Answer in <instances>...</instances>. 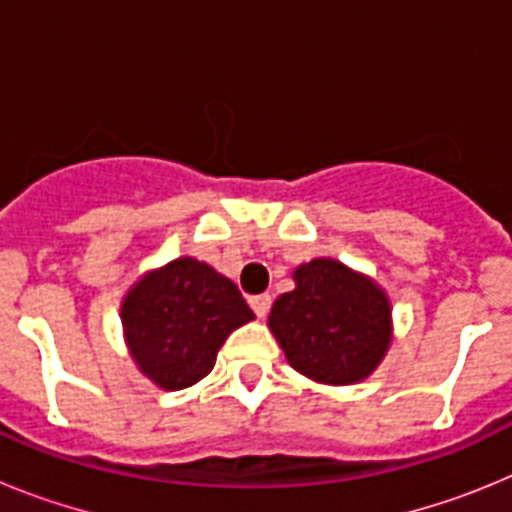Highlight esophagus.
Returning a JSON list of instances; mask_svg holds the SVG:
<instances>
[{"mask_svg":"<svg viewBox=\"0 0 512 512\" xmlns=\"http://www.w3.org/2000/svg\"><path fill=\"white\" fill-rule=\"evenodd\" d=\"M248 305H251V310L259 315V318H264L266 312H269L271 307V295H253L248 297Z\"/></svg>","mask_w":512,"mask_h":512,"instance_id":"esophagus-1","label":"esophagus"}]
</instances>
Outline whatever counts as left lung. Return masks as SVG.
Instances as JSON below:
<instances>
[{"label": "left lung", "instance_id": "8db88e82", "mask_svg": "<svg viewBox=\"0 0 512 512\" xmlns=\"http://www.w3.org/2000/svg\"><path fill=\"white\" fill-rule=\"evenodd\" d=\"M269 328L297 372L315 382L354 384L374 372L390 346V302L374 282L333 259L295 271Z\"/></svg>", "mask_w": 512, "mask_h": 512}]
</instances>
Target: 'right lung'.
<instances>
[{"mask_svg":"<svg viewBox=\"0 0 512 512\" xmlns=\"http://www.w3.org/2000/svg\"><path fill=\"white\" fill-rule=\"evenodd\" d=\"M248 320L253 312L238 287L189 256L146 274L122 302L130 354L164 390L207 377L225 338Z\"/></svg>","mask_w":512,"mask_h":512,"instance_id":"obj_1","label":"right lung"}]
</instances>
